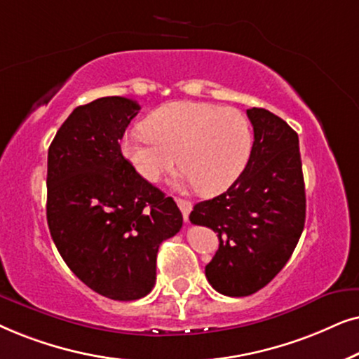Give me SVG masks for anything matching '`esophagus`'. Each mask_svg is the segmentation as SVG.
Listing matches in <instances>:
<instances>
[{
	"mask_svg": "<svg viewBox=\"0 0 359 359\" xmlns=\"http://www.w3.org/2000/svg\"><path fill=\"white\" fill-rule=\"evenodd\" d=\"M177 205H179L180 212L184 215V219L187 222L189 219V215L192 212V203L189 202V200H184V198H177Z\"/></svg>",
	"mask_w": 359,
	"mask_h": 359,
	"instance_id": "obj_1",
	"label": "esophagus"
}]
</instances>
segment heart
<instances>
[{"label": "heart", "mask_w": 359, "mask_h": 359, "mask_svg": "<svg viewBox=\"0 0 359 359\" xmlns=\"http://www.w3.org/2000/svg\"><path fill=\"white\" fill-rule=\"evenodd\" d=\"M141 128L124 137L121 151L147 182H157L177 161L200 194L215 195L235 182L250 157V121L231 107L177 100L154 109Z\"/></svg>", "instance_id": "obj_1"}]
</instances>
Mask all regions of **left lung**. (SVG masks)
<instances>
[{"label": "left lung", "instance_id": "obj_1", "mask_svg": "<svg viewBox=\"0 0 359 359\" xmlns=\"http://www.w3.org/2000/svg\"><path fill=\"white\" fill-rule=\"evenodd\" d=\"M246 113L255 142L245 170L226 192L195 205L189 217L218 233V251L205 276L229 297H245L269 284L292 256L305 223L297 133L264 108Z\"/></svg>", "mask_w": 359, "mask_h": 359}]
</instances>
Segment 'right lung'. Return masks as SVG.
Masks as SVG:
<instances>
[{"label":"right lung","mask_w":359,"mask_h":359,"mask_svg":"<svg viewBox=\"0 0 359 359\" xmlns=\"http://www.w3.org/2000/svg\"><path fill=\"white\" fill-rule=\"evenodd\" d=\"M141 107L103 97L76 107L47 156V224L62 259L85 285L137 300L156 284L161 243L182 228L172 197L124 159L119 141Z\"/></svg>","instance_id":"add662e5"}]
</instances>
